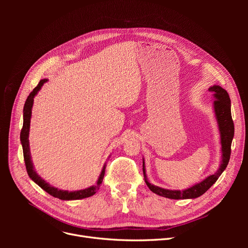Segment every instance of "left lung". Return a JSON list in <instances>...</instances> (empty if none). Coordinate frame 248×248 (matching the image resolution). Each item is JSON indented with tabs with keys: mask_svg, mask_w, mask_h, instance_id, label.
<instances>
[{
	"mask_svg": "<svg viewBox=\"0 0 248 248\" xmlns=\"http://www.w3.org/2000/svg\"><path fill=\"white\" fill-rule=\"evenodd\" d=\"M209 91L213 93V97L215 98L214 104V111L215 117L217 120V124H218V128L220 132V142H221V164L219 169L217 170L215 174L207 177L202 180V182L193 185L189 188L184 190H170V189H164L161 187L155 186L150 183L146 176V168H145V160L142 159V172H144L145 182L149 189L153 191L154 193L158 194V196L172 199V200H185V199H196L204 194L210 187H211L216 181L219 176L222 174V171L226 170L230 157H231V146L232 140L234 138V122H232V114H231V99L228 92L226 90L222 89L220 86L214 85L209 88Z\"/></svg>",
	"mask_w": 248,
	"mask_h": 248,
	"instance_id": "8db88e82",
	"label": "left lung"
}]
</instances>
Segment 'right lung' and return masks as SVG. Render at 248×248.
Wrapping results in <instances>:
<instances>
[{
    "mask_svg": "<svg viewBox=\"0 0 248 248\" xmlns=\"http://www.w3.org/2000/svg\"><path fill=\"white\" fill-rule=\"evenodd\" d=\"M46 81H47L46 78L41 79L39 81V84L37 85V87L28 96V98L25 103V107H24V124H22V128L20 131V141H21V146H22V152H24V159H25L28 175L36 184H38L43 190H46L47 193L50 194V196L58 198L60 200L72 201V200H80V199L92 197L97 192V190L99 189V187L102 183L104 172H106V166L103 167V169L101 170V174H100L98 180H97V183L95 185L90 186L86 189L77 190V191H68V190H62V189L56 188V187L49 185L46 181H44V180L38 174H37L34 170L33 162L31 160V153H30V145H29L30 123H31L34 97L37 95V93L40 91L41 87L43 86V84H46Z\"/></svg>",
    "mask_w": 248,
    "mask_h": 248,
    "instance_id": "obj_1",
    "label": "right lung"
}]
</instances>
